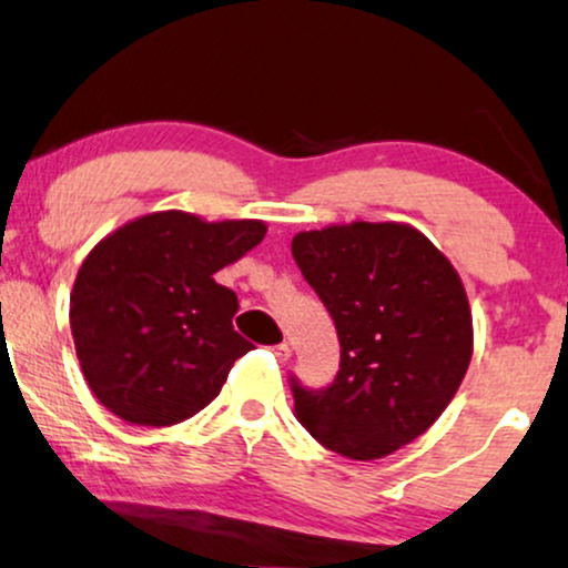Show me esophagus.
I'll return each instance as SVG.
<instances>
[{"mask_svg": "<svg viewBox=\"0 0 568 568\" xmlns=\"http://www.w3.org/2000/svg\"><path fill=\"white\" fill-rule=\"evenodd\" d=\"M273 355H276V358L282 361V363H286V361L292 358V347L286 345V342H282V345H276V347H273Z\"/></svg>", "mask_w": 568, "mask_h": 568, "instance_id": "obj_1", "label": "esophagus"}]
</instances>
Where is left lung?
<instances>
[{"label":"left lung","mask_w":568,"mask_h":568,"mask_svg":"<svg viewBox=\"0 0 568 568\" xmlns=\"http://www.w3.org/2000/svg\"><path fill=\"white\" fill-rule=\"evenodd\" d=\"M292 255L342 347L332 387L292 384L297 422L353 460L400 450L443 416L471 363L458 271L422 231L395 221L300 231Z\"/></svg>","instance_id":"left-lung-1"}]
</instances>
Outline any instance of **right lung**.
<instances>
[{
  "label": "right lung",
  "instance_id": "right-lung-1",
  "mask_svg": "<svg viewBox=\"0 0 568 568\" xmlns=\"http://www.w3.org/2000/svg\"><path fill=\"white\" fill-rule=\"evenodd\" d=\"M265 231L252 219L158 210L94 244L70 292V332L104 408L129 424L171 426L219 395L252 345L231 324L236 295L213 276Z\"/></svg>",
  "mask_w": 568,
  "mask_h": 568
}]
</instances>
